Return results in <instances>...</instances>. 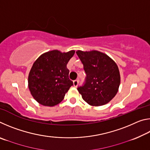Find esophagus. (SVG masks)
<instances>
[{
	"label": "esophagus",
	"mask_w": 150,
	"mask_h": 150,
	"mask_svg": "<svg viewBox=\"0 0 150 150\" xmlns=\"http://www.w3.org/2000/svg\"><path fill=\"white\" fill-rule=\"evenodd\" d=\"M79 84V80L78 79H76L75 81H73V85H74V87H77V85Z\"/></svg>",
	"instance_id": "34e87169"
}]
</instances>
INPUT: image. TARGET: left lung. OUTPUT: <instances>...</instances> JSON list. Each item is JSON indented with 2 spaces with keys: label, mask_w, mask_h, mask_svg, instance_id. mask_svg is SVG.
I'll return each instance as SVG.
<instances>
[{
  "label": "left lung",
  "mask_w": 150,
  "mask_h": 150,
  "mask_svg": "<svg viewBox=\"0 0 150 150\" xmlns=\"http://www.w3.org/2000/svg\"><path fill=\"white\" fill-rule=\"evenodd\" d=\"M76 54L86 73L85 82L77 90L83 99L91 106L106 105L115 97L120 83V76L116 63L107 55L98 51Z\"/></svg>",
  "instance_id": "obj_1"
}]
</instances>
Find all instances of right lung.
<instances>
[{
  "mask_svg": "<svg viewBox=\"0 0 150 150\" xmlns=\"http://www.w3.org/2000/svg\"><path fill=\"white\" fill-rule=\"evenodd\" d=\"M74 54L73 50L67 53L53 50L42 55L34 63L28 76V87L38 103L53 106L63 100L73 85L67 64Z\"/></svg>",
  "mask_w": 150,
  "mask_h": 150,
  "instance_id": "obj_1",
  "label": "right lung"
}]
</instances>
